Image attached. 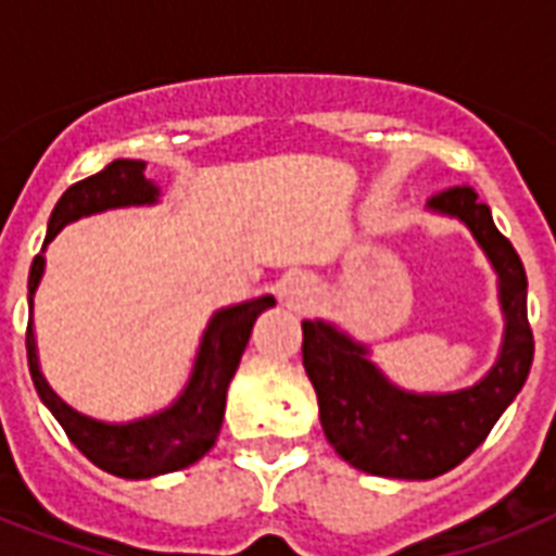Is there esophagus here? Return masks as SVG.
Instances as JSON below:
<instances>
[{
  "mask_svg": "<svg viewBox=\"0 0 556 556\" xmlns=\"http://www.w3.org/2000/svg\"><path fill=\"white\" fill-rule=\"evenodd\" d=\"M312 294H314L312 282H308L305 277H296V274L294 277H288L286 282H282V288H279V296H282L288 305L308 303V300H312Z\"/></svg>",
  "mask_w": 556,
  "mask_h": 556,
  "instance_id": "1",
  "label": "esophagus"
}]
</instances>
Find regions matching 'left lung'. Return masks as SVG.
<instances>
[{"label":"left lung","mask_w":556,"mask_h":556,"mask_svg":"<svg viewBox=\"0 0 556 556\" xmlns=\"http://www.w3.org/2000/svg\"><path fill=\"white\" fill-rule=\"evenodd\" d=\"M427 207L465 222L500 277L505 338L479 383L444 395L404 392L371 364L364 343L331 323L303 320V366L317 392L326 439L352 467L389 479H435L462 465L519 395L534 361L526 268L493 225L491 207L473 187L435 192Z\"/></svg>","instance_id":"1"}]
</instances>
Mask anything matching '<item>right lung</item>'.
Wrapping results in <instances>:
<instances>
[{
	"label": "right lung",
	"instance_id": "1",
	"mask_svg": "<svg viewBox=\"0 0 556 556\" xmlns=\"http://www.w3.org/2000/svg\"><path fill=\"white\" fill-rule=\"evenodd\" d=\"M155 201H159V187L147 178V164L117 159L60 195L56 207L51 210V218H48L46 244L68 222H77L80 216L103 213L112 207L155 204ZM46 244H42V251H46ZM42 270H46V256L37 253L28 274V308H34V291L42 279ZM270 305H274V296L265 294L251 303L230 305V308L213 314L181 395L167 409L138 418V421H94L60 401L39 371L34 320H28V331H25L30 380H34L42 404L54 413L56 421L63 424L65 435L74 441V447L89 462H94L100 470L121 476V479H150V476L173 473V470L199 462L216 444L222 418H225L230 378L236 375V366L242 361L244 346L251 340L253 323Z\"/></svg>",
	"mask_w": 556,
	"mask_h": 556
}]
</instances>
